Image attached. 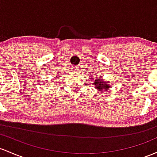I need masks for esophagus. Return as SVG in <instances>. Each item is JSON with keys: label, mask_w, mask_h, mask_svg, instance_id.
<instances>
[{"label": "esophagus", "mask_w": 157, "mask_h": 157, "mask_svg": "<svg viewBox=\"0 0 157 157\" xmlns=\"http://www.w3.org/2000/svg\"><path fill=\"white\" fill-rule=\"evenodd\" d=\"M72 69L75 70V71H77L79 70V68L77 66H76V65H73V66H72Z\"/></svg>", "instance_id": "34e87169"}]
</instances>
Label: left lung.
<instances>
[{
	"instance_id": "1",
	"label": "left lung",
	"mask_w": 157,
	"mask_h": 157,
	"mask_svg": "<svg viewBox=\"0 0 157 157\" xmlns=\"http://www.w3.org/2000/svg\"><path fill=\"white\" fill-rule=\"evenodd\" d=\"M99 78V77H98ZM107 82H103V81H101V79H97V80H95V82H94V85H96V89H99V90H101L102 89H106V90L107 89H109L110 87L109 85H108V84H106Z\"/></svg>"
}]
</instances>
